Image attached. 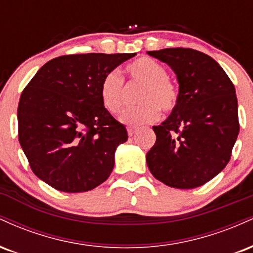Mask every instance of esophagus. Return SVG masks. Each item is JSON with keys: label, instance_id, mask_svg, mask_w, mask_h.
Wrapping results in <instances>:
<instances>
[{"label": "esophagus", "instance_id": "1", "mask_svg": "<svg viewBox=\"0 0 253 253\" xmlns=\"http://www.w3.org/2000/svg\"><path fill=\"white\" fill-rule=\"evenodd\" d=\"M138 129H139L138 127H135V126H128V127H127V132H128V135L129 136H132L133 134H134V133Z\"/></svg>", "mask_w": 253, "mask_h": 253}]
</instances>
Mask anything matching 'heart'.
Segmentation results:
<instances>
[{
  "label": "heart",
  "mask_w": 253,
  "mask_h": 253,
  "mask_svg": "<svg viewBox=\"0 0 253 253\" xmlns=\"http://www.w3.org/2000/svg\"><path fill=\"white\" fill-rule=\"evenodd\" d=\"M133 82L143 84L138 95V102L126 109L120 120L130 126L150 124L159 118V109L169 114L178 103V89L169 80L163 64L149 57H141L126 66ZM100 98L110 114H118L124 106V78L117 70L108 71L100 84Z\"/></svg>",
  "instance_id": "obj_1"
}]
</instances>
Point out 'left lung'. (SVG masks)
Returning a JSON list of instances; mask_svg holds the SVG:
<instances>
[{
    "mask_svg": "<svg viewBox=\"0 0 253 253\" xmlns=\"http://www.w3.org/2000/svg\"><path fill=\"white\" fill-rule=\"evenodd\" d=\"M167 63L179 84L177 107L153 126L156 143L146 155L158 181L193 189L214 178L231 159L239 133L233 83L213 58L193 48L149 51Z\"/></svg>",
    "mask_w": 253,
    "mask_h": 253,
    "instance_id": "1",
    "label": "left lung"
}]
</instances>
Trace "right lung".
Listing matches in <instances>:
<instances>
[{
	"instance_id": "obj_1",
	"label": "right lung",
	"mask_w": 253,
	"mask_h": 253,
	"mask_svg": "<svg viewBox=\"0 0 253 253\" xmlns=\"http://www.w3.org/2000/svg\"><path fill=\"white\" fill-rule=\"evenodd\" d=\"M136 53L68 54L39 69L17 107L19 141L34 175L54 189L96 188L114 168L126 127L103 107L104 75Z\"/></svg>"
}]
</instances>
